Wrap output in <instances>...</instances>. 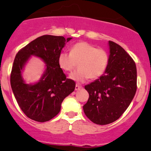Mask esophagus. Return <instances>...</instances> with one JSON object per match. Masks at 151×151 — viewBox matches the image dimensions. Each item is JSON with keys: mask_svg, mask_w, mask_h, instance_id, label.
<instances>
[{"mask_svg": "<svg viewBox=\"0 0 151 151\" xmlns=\"http://www.w3.org/2000/svg\"><path fill=\"white\" fill-rule=\"evenodd\" d=\"M81 88V86L79 85V84H76L75 86V90L76 91H78V90H79Z\"/></svg>", "mask_w": 151, "mask_h": 151, "instance_id": "esophagus-1", "label": "esophagus"}]
</instances>
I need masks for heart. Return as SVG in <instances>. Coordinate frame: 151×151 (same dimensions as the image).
<instances>
[{"label":"heart","instance_id":"1","mask_svg":"<svg viewBox=\"0 0 151 151\" xmlns=\"http://www.w3.org/2000/svg\"><path fill=\"white\" fill-rule=\"evenodd\" d=\"M59 67L65 72H72L77 67L79 70L70 75L77 82H84L89 78L96 79L105 73L109 64V55L103 49L82 42L74 45L70 54L62 52L58 56Z\"/></svg>","mask_w":151,"mask_h":151}]
</instances>
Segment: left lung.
<instances>
[{
  "instance_id": "8db88e82",
  "label": "left lung",
  "mask_w": 151,
  "mask_h": 151,
  "mask_svg": "<svg viewBox=\"0 0 151 151\" xmlns=\"http://www.w3.org/2000/svg\"><path fill=\"white\" fill-rule=\"evenodd\" d=\"M109 64L105 74L84 86L89 94L83 109L89 120L99 125L116 121L132 101L137 89L135 62L123 47L109 41Z\"/></svg>"
}]
</instances>
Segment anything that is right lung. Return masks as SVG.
I'll use <instances>...</instances> for the list:
<instances>
[{"instance_id":"right-lung-1","label":"right lung","mask_w":151,"mask_h":151,"mask_svg":"<svg viewBox=\"0 0 151 151\" xmlns=\"http://www.w3.org/2000/svg\"><path fill=\"white\" fill-rule=\"evenodd\" d=\"M67 40L62 36L45 35L30 42L17 53L10 74V85L23 113L38 122L50 121L60 111L62 102L75 89V82L67 77L58 65V56ZM31 56H38L46 64L39 81L26 84L22 71Z\"/></svg>"}]
</instances>
